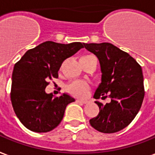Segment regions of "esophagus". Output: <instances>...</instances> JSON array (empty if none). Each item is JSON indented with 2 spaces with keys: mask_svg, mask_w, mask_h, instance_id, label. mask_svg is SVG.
Here are the masks:
<instances>
[{
  "mask_svg": "<svg viewBox=\"0 0 155 155\" xmlns=\"http://www.w3.org/2000/svg\"><path fill=\"white\" fill-rule=\"evenodd\" d=\"M77 102H78V103H80V104H86V103H88V100H77Z\"/></svg>",
  "mask_w": 155,
  "mask_h": 155,
  "instance_id": "obj_1",
  "label": "esophagus"
}]
</instances>
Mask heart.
Wrapping results in <instances>:
<instances>
[{
  "mask_svg": "<svg viewBox=\"0 0 155 155\" xmlns=\"http://www.w3.org/2000/svg\"><path fill=\"white\" fill-rule=\"evenodd\" d=\"M67 89L72 95L76 96V97L84 98L87 95L89 87H88V84L86 82L78 80V81L71 82V84H68Z\"/></svg>",
  "mask_w": 155,
  "mask_h": 155,
  "instance_id": "heart-1",
  "label": "heart"
}]
</instances>
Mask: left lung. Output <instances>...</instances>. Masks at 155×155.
<instances>
[{
	"instance_id": "1",
	"label": "left lung",
	"mask_w": 155,
	"mask_h": 155,
	"mask_svg": "<svg viewBox=\"0 0 155 155\" xmlns=\"http://www.w3.org/2000/svg\"><path fill=\"white\" fill-rule=\"evenodd\" d=\"M84 45L98 57L102 73L94 98H110V102L105 104L96 100L100 112L89 123L100 133L119 132L135 118L144 98L142 67L128 53L110 43Z\"/></svg>"
}]
</instances>
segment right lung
I'll return each mask as SVG.
<instances>
[{
    "instance_id": "obj_1",
    "label": "right lung",
    "mask_w": 155,
    "mask_h": 155,
    "mask_svg": "<svg viewBox=\"0 0 155 155\" xmlns=\"http://www.w3.org/2000/svg\"><path fill=\"white\" fill-rule=\"evenodd\" d=\"M84 48L80 42L46 41L27 51L15 64L11 100L16 116L32 132L47 133L61 121L68 104L75 99L65 93L59 97L45 93L49 80L58 78L65 60Z\"/></svg>"
}]
</instances>
